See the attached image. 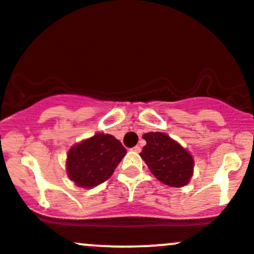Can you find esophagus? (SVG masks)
Wrapping results in <instances>:
<instances>
[{
  "instance_id": "obj_1",
  "label": "esophagus",
  "mask_w": 254,
  "mask_h": 254,
  "mask_svg": "<svg viewBox=\"0 0 254 254\" xmlns=\"http://www.w3.org/2000/svg\"><path fill=\"white\" fill-rule=\"evenodd\" d=\"M140 150H142V149H140L139 145H135L132 148V151H134V153H140Z\"/></svg>"
}]
</instances>
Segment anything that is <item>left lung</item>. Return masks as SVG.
I'll return each mask as SVG.
<instances>
[{"mask_svg": "<svg viewBox=\"0 0 254 254\" xmlns=\"http://www.w3.org/2000/svg\"><path fill=\"white\" fill-rule=\"evenodd\" d=\"M143 139L146 144L139 155L159 181L171 187L190 182L194 161L184 146L161 132L145 133Z\"/></svg>", "mask_w": 254, "mask_h": 254, "instance_id": "obj_1", "label": "left lung"}]
</instances>
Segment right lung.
I'll list each match as a JSON object with an SVG mask.
<instances>
[{
	"label": "right lung",
	"instance_id": "obj_1",
	"mask_svg": "<svg viewBox=\"0 0 254 254\" xmlns=\"http://www.w3.org/2000/svg\"><path fill=\"white\" fill-rule=\"evenodd\" d=\"M126 153L114 135L96 133L69 149L67 175L79 187L93 188L110 179Z\"/></svg>",
	"mask_w": 254,
	"mask_h": 254
}]
</instances>
